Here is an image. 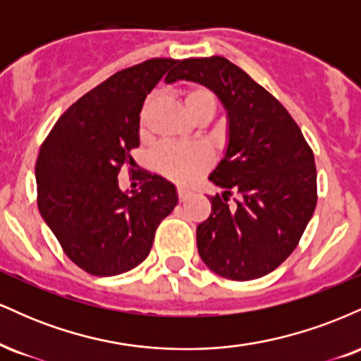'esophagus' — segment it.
I'll return each mask as SVG.
<instances>
[{"label":"esophagus","instance_id":"1","mask_svg":"<svg viewBox=\"0 0 361 361\" xmlns=\"http://www.w3.org/2000/svg\"><path fill=\"white\" fill-rule=\"evenodd\" d=\"M178 197H180L181 202L188 200V198L192 197V190L185 188V186H178Z\"/></svg>","mask_w":361,"mask_h":361}]
</instances>
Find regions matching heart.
I'll use <instances>...</instances> for the list:
<instances>
[{
	"label": "heart",
	"instance_id": "heart-1",
	"mask_svg": "<svg viewBox=\"0 0 361 361\" xmlns=\"http://www.w3.org/2000/svg\"><path fill=\"white\" fill-rule=\"evenodd\" d=\"M151 98L144 105L142 117L151 105ZM183 102L190 117L195 118L200 114H215V97L204 86H192L185 91ZM210 152L198 144H169L161 147L154 156V168L168 180L176 183H190L200 176L210 166Z\"/></svg>",
	"mask_w": 361,
	"mask_h": 361
}]
</instances>
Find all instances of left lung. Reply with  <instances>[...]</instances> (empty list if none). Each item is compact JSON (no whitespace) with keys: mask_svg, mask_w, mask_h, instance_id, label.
Wrapping results in <instances>:
<instances>
[{"mask_svg":"<svg viewBox=\"0 0 361 361\" xmlns=\"http://www.w3.org/2000/svg\"><path fill=\"white\" fill-rule=\"evenodd\" d=\"M175 78L209 88L227 115L226 151L209 176L224 192L198 224V255L224 279L268 275L292 255L316 209L312 151L285 106L226 57L180 61Z\"/></svg>","mask_w":361,"mask_h":361,"instance_id":"8db88e82","label":"left lung"}]
</instances>
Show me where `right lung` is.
Masks as SVG:
<instances>
[{
    "instance_id": "add662e5",
    "label": "right lung",
    "mask_w": 361,
    "mask_h": 361,
    "mask_svg": "<svg viewBox=\"0 0 361 361\" xmlns=\"http://www.w3.org/2000/svg\"><path fill=\"white\" fill-rule=\"evenodd\" d=\"M178 61L149 59L118 71L73 103L45 139L35 166L37 204L68 258L97 276L126 273L147 258L159 222L178 204L176 186L144 173L139 190L118 186L134 161L140 110Z\"/></svg>"
}]
</instances>
